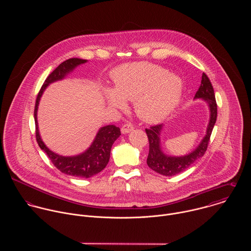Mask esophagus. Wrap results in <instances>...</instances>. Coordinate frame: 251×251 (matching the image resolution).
Wrapping results in <instances>:
<instances>
[{
	"mask_svg": "<svg viewBox=\"0 0 251 251\" xmlns=\"http://www.w3.org/2000/svg\"><path fill=\"white\" fill-rule=\"evenodd\" d=\"M134 129V126L131 125V124H125L122 128H121V131L123 134H126V133H129L130 131H132Z\"/></svg>",
	"mask_w": 251,
	"mask_h": 251,
	"instance_id": "obj_1",
	"label": "esophagus"
}]
</instances>
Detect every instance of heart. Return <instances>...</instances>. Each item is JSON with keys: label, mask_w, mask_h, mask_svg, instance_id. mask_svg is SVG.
Returning <instances> with one entry per match:
<instances>
[{"label": "heart", "mask_w": 251, "mask_h": 251, "mask_svg": "<svg viewBox=\"0 0 251 251\" xmlns=\"http://www.w3.org/2000/svg\"><path fill=\"white\" fill-rule=\"evenodd\" d=\"M115 89L104 90L112 107H126V100H134L137 116L147 123H159L178 107L183 83L178 75L159 66L134 63L116 69L113 74Z\"/></svg>", "instance_id": "b5f03b06"}]
</instances>
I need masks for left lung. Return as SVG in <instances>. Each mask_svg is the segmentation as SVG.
Masks as SVG:
<instances>
[{
	"label": "left lung",
	"instance_id": "1",
	"mask_svg": "<svg viewBox=\"0 0 251 251\" xmlns=\"http://www.w3.org/2000/svg\"><path fill=\"white\" fill-rule=\"evenodd\" d=\"M194 100H203L210 110V120L207 126L206 134L201 140L199 145L189 153L175 156L169 155L163 152L161 149L160 135L163 129V125H157L151 126V128H146V133L149 138L150 150L147 157L148 166L155 171L156 173L163 176H175L180 172L187 169L191 164H193L197 159L202 157L208 148L210 137L215 126L217 106L215 101V92L212 83L208 76L203 73L201 85L194 97Z\"/></svg>",
	"mask_w": 251,
	"mask_h": 251
}]
</instances>
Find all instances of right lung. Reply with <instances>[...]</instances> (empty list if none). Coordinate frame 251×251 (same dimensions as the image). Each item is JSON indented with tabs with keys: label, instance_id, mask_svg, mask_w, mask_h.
<instances>
[{
	"label": "right lung",
	"instance_id": "1",
	"mask_svg": "<svg viewBox=\"0 0 251 251\" xmlns=\"http://www.w3.org/2000/svg\"><path fill=\"white\" fill-rule=\"evenodd\" d=\"M87 62V60L72 58L63 62L56 70L51 72L44 81L37 95L34 112L36 123V141L39 148L48 155L54 166L58 168L62 173L78 178H91L99 174L106 167L110 158L112 145L121 135L120 127L114 125H109L100 127L93 143L91 144V146L85 151L76 155L64 156L52 151L42 141L37 124V109L40 98L50 84L65 79L78 66Z\"/></svg>",
	"mask_w": 251,
	"mask_h": 251
}]
</instances>
